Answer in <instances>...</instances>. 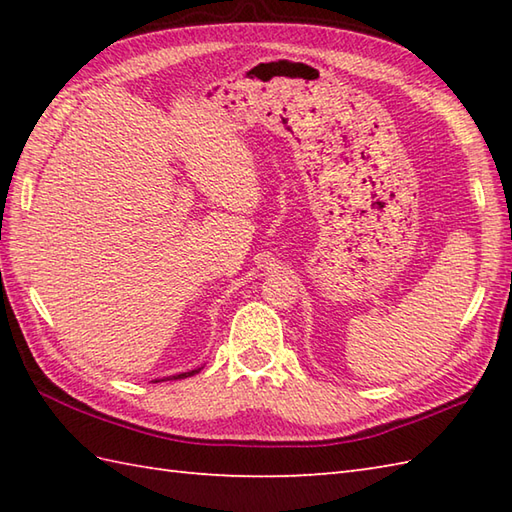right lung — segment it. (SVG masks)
<instances>
[{"instance_id":"1","label":"right lung","mask_w":512,"mask_h":512,"mask_svg":"<svg viewBox=\"0 0 512 512\" xmlns=\"http://www.w3.org/2000/svg\"><path fill=\"white\" fill-rule=\"evenodd\" d=\"M200 369H191V372H182V374H176V376H169V378H173V380H178V378H189V376H193V374H198ZM156 383H160V380H156Z\"/></svg>"}]
</instances>
